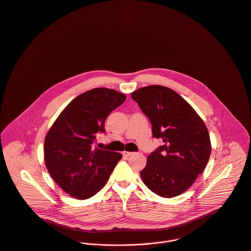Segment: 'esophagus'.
<instances>
[{
	"mask_svg": "<svg viewBox=\"0 0 251 251\" xmlns=\"http://www.w3.org/2000/svg\"><path fill=\"white\" fill-rule=\"evenodd\" d=\"M131 154H132L131 152H127V151H124V152H123V156H124L125 158H127V157H129Z\"/></svg>",
	"mask_w": 251,
	"mask_h": 251,
	"instance_id": "1",
	"label": "esophagus"
}]
</instances>
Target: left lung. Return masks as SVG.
<instances>
[{"mask_svg": "<svg viewBox=\"0 0 251 251\" xmlns=\"http://www.w3.org/2000/svg\"><path fill=\"white\" fill-rule=\"evenodd\" d=\"M131 97L149 118L154 137L164 142L148 156L140 176L156 195L179 196L193 185L209 160L211 143L206 126L183 97L167 86H144Z\"/></svg>", "mask_w": 251, "mask_h": 251, "instance_id": "8db88e82", "label": "left lung"}]
</instances>
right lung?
I'll use <instances>...</instances> for the list:
<instances>
[{
  "label": "right lung",
  "instance_id": "add662e5",
  "mask_svg": "<svg viewBox=\"0 0 251 251\" xmlns=\"http://www.w3.org/2000/svg\"><path fill=\"white\" fill-rule=\"evenodd\" d=\"M126 99L117 90L96 87L73 99L59 114L45 138V164L56 184L78 200L98 193L122 159L120 153L93 146L105 132L109 114Z\"/></svg>",
  "mask_w": 251,
  "mask_h": 251
}]
</instances>
